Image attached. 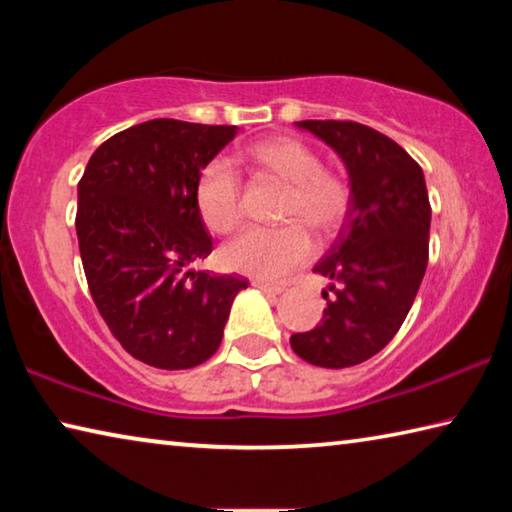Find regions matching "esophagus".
<instances>
[{
    "label": "esophagus",
    "instance_id": "obj_1",
    "mask_svg": "<svg viewBox=\"0 0 512 512\" xmlns=\"http://www.w3.org/2000/svg\"><path fill=\"white\" fill-rule=\"evenodd\" d=\"M253 287L268 293V296H280V293L284 291V287H277V284H268V282H262V280H253Z\"/></svg>",
    "mask_w": 512,
    "mask_h": 512
}]
</instances>
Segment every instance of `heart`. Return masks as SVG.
Wrapping results in <instances>:
<instances>
[{"label": "heart", "mask_w": 512, "mask_h": 512, "mask_svg": "<svg viewBox=\"0 0 512 512\" xmlns=\"http://www.w3.org/2000/svg\"><path fill=\"white\" fill-rule=\"evenodd\" d=\"M246 158L259 169L273 173L289 192L284 196V219H302L311 230L327 235L343 223L350 210V187L341 176L323 169L320 155L296 137H268L248 146ZM196 205L207 228L232 232L239 225V176L228 160H212L196 185ZM311 237L305 225L289 221L280 228H248L223 248L232 271L257 280H282L291 268L311 255Z\"/></svg>", "instance_id": "1"}]
</instances>
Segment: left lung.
I'll return each instance as SVG.
<instances>
[{
  "label": "left lung",
  "instance_id": "8db88e82",
  "mask_svg": "<svg viewBox=\"0 0 512 512\" xmlns=\"http://www.w3.org/2000/svg\"><path fill=\"white\" fill-rule=\"evenodd\" d=\"M339 155L350 210L314 273L329 277L323 320L291 348L320 368H350L391 343L429 259L431 205L420 164L391 137L357 121H296ZM327 296V291L323 293Z\"/></svg>",
  "mask_w": 512,
  "mask_h": 512
}]
</instances>
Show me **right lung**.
Here are the masks:
<instances>
[{
    "mask_svg": "<svg viewBox=\"0 0 512 512\" xmlns=\"http://www.w3.org/2000/svg\"><path fill=\"white\" fill-rule=\"evenodd\" d=\"M237 131L151 119L112 135L83 171L76 237L92 300L124 350L153 368L210 359L248 289L246 277L192 268L214 248L198 178Z\"/></svg>",
    "mask_w": 512,
    "mask_h": 512,
    "instance_id": "right-lung-1",
    "label": "right lung"
}]
</instances>
